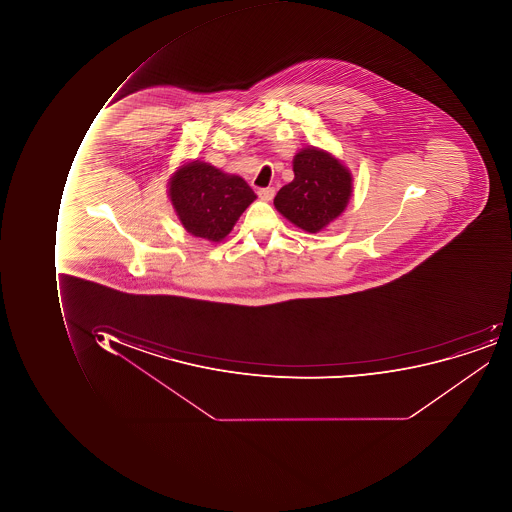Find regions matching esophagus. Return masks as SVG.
<instances>
[{"label": "esophagus", "instance_id": "34e87169", "mask_svg": "<svg viewBox=\"0 0 512 512\" xmlns=\"http://www.w3.org/2000/svg\"><path fill=\"white\" fill-rule=\"evenodd\" d=\"M258 197L261 198L263 201H271L272 198H274L275 195V189L274 188H261L258 189Z\"/></svg>", "mask_w": 512, "mask_h": 512}]
</instances>
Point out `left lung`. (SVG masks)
I'll list each match as a JSON object with an SVG mask.
<instances>
[{
  "label": "left lung",
  "mask_w": 512,
  "mask_h": 512,
  "mask_svg": "<svg viewBox=\"0 0 512 512\" xmlns=\"http://www.w3.org/2000/svg\"><path fill=\"white\" fill-rule=\"evenodd\" d=\"M294 175L274 198L275 209L309 234L323 231L348 206L351 172L334 155L311 146L295 155Z\"/></svg>",
  "instance_id": "8db88e82"
}]
</instances>
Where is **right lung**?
Listing matches in <instances>:
<instances>
[{
  "instance_id": "1",
  "label": "right lung",
  "mask_w": 512,
  "mask_h": 512,
  "mask_svg": "<svg viewBox=\"0 0 512 512\" xmlns=\"http://www.w3.org/2000/svg\"><path fill=\"white\" fill-rule=\"evenodd\" d=\"M169 198L183 228L197 238L218 243L257 198L243 178L194 160L169 180Z\"/></svg>"
}]
</instances>
